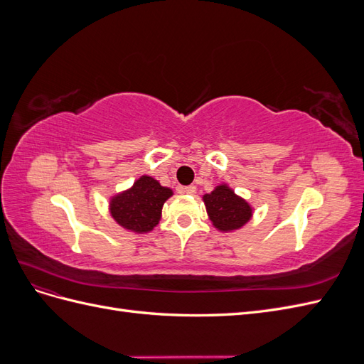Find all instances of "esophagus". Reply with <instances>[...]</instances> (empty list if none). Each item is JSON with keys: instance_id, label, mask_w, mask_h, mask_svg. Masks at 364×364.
<instances>
[{"instance_id": "1", "label": "esophagus", "mask_w": 364, "mask_h": 364, "mask_svg": "<svg viewBox=\"0 0 364 364\" xmlns=\"http://www.w3.org/2000/svg\"><path fill=\"white\" fill-rule=\"evenodd\" d=\"M196 191H197V188H196V185H188V186H182L181 188V193H183V194H196Z\"/></svg>"}]
</instances>
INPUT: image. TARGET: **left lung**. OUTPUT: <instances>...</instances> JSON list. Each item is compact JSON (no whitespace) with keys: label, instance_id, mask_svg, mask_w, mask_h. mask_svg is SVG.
<instances>
[{"label":"left lung","instance_id":"1","mask_svg":"<svg viewBox=\"0 0 364 364\" xmlns=\"http://www.w3.org/2000/svg\"><path fill=\"white\" fill-rule=\"evenodd\" d=\"M209 220L220 232H234L252 218L253 209L243 197L235 194L228 183H220L203 196Z\"/></svg>","mask_w":364,"mask_h":364}]
</instances>
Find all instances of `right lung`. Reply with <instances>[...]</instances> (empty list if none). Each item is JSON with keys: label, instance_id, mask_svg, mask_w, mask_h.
<instances>
[{"label": "right lung", "instance_id": "add662e5", "mask_svg": "<svg viewBox=\"0 0 364 364\" xmlns=\"http://www.w3.org/2000/svg\"><path fill=\"white\" fill-rule=\"evenodd\" d=\"M173 190L162 186L151 176H141L130 188L111 197L109 213L115 222L135 234H147L159 223L162 206Z\"/></svg>", "mask_w": 364, "mask_h": 364}]
</instances>
